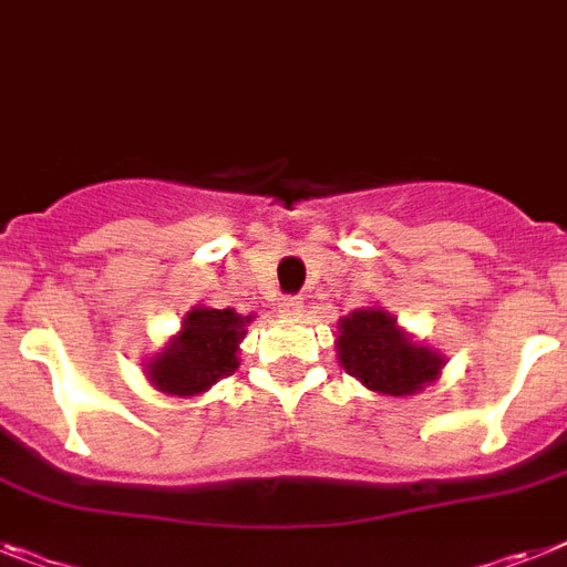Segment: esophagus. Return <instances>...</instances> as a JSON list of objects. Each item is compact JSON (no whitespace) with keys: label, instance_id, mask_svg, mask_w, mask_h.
Returning <instances> with one entry per match:
<instances>
[{"label":"esophagus","instance_id":"1","mask_svg":"<svg viewBox=\"0 0 567 567\" xmlns=\"http://www.w3.org/2000/svg\"><path fill=\"white\" fill-rule=\"evenodd\" d=\"M279 308H282L288 317H299V313H302V299H299V297H282V299H279Z\"/></svg>","mask_w":567,"mask_h":567}]
</instances>
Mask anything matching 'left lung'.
Returning a JSON list of instances; mask_svg holds the SVG:
<instances>
[{"label":"left lung","instance_id":"8db88e82","mask_svg":"<svg viewBox=\"0 0 567 567\" xmlns=\"http://www.w3.org/2000/svg\"><path fill=\"white\" fill-rule=\"evenodd\" d=\"M337 331V360L372 392L406 398L430 386L444 369V357L417 346L383 308H357Z\"/></svg>","mask_w":567,"mask_h":567}]
</instances>
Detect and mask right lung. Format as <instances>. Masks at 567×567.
Returning a JSON list of instances; mask_svg holds the SVG:
<instances>
[{"label": "right lung", "instance_id": "add662e5", "mask_svg": "<svg viewBox=\"0 0 567 567\" xmlns=\"http://www.w3.org/2000/svg\"><path fill=\"white\" fill-rule=\"evenodd\" d=\"M254 317L233 308H193L164 351L146 363V378L158 392L195 398L239 369V342Z\"/></svg>", "mask_w": 567, "mask_h": 567}]
</instances>
